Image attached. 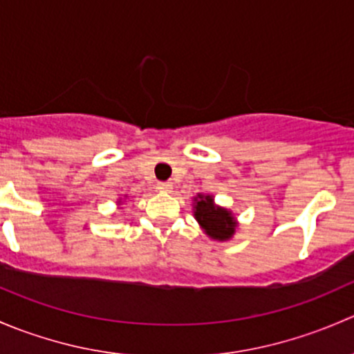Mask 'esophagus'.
Segmentation results:
<instances>
[{
  "label": "esophagus",
  "mask_w": 354,
  "mask_h": 354,
  "mask_svg": "<svg viewBox=\"0 0 354 354\" xmlns=\"http://www.w3.org/2000/svg\"><path fill=\"white\" fill-rule=\"evenodd\" d=\"M157 190L171 192V190H173V185H171L169 181H160V183H157Z\"/></svg>",
  "instance_id": "34e87169"
}]
</instances>
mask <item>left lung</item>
<instances>
[{
	"label": "left lung",
	"instance_id": "1",
	"mask_svg": "<svg viewBox=\"0 0 354 354\" xmlns=\"http://www.w3.org/2000/svg\"><path fill=\"white\" fill-rule=\"evenodd\" d=\"M195 200H197L195 217H197L200 226L205 230V233L214 240H230L234 234V227H236V223H234L230 210L214 205V198L209 195L207 197L198 195V198Z\"/></svg>",
	"mask_w": 354,
	"mask_h": 354
}]
</instances>
